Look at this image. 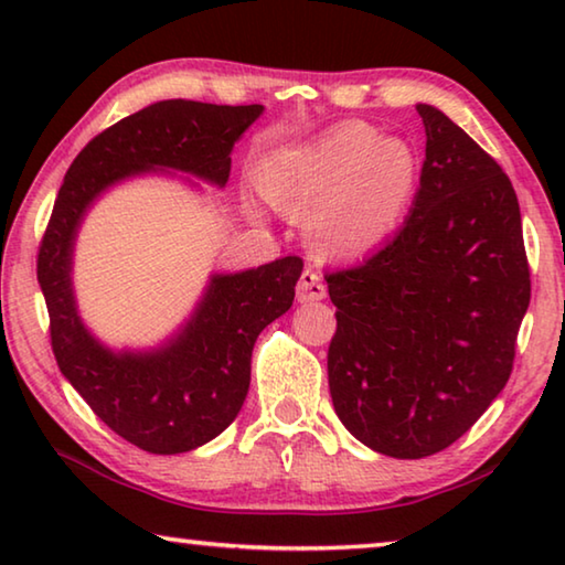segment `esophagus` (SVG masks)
Listing matches in <instances>:
<instances>
[{"label":"esophagus","mask_w":565,"mask_h":565,"mask_svg":"<svg viewBox=\"0 0 565 565\" xmlns=\"http://www.w3.org/2000/svg\"><path fill=\"white\" fill-rule=\"evenodd\" d=\"M323 296H327V284H323L321 274L313 269H303L299 286H296V299L301 303H309V301H321Z\"/></svg>","instance_id":"1"}]
</instances>
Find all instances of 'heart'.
Returning <instances> with one entry per match:
<instances>
[{
  "label": "heart",
  "instance_id": "b5f03b06",
  "mask_svg": "<svg viewBox=\"0 0 565 565\" xmlns=\"http://www.w3.org/2000/svg\"><path fill=\"white\" fill-rule=\"evenodd\" d=\"M418 184V157L404 139H381L363 121L274 149L259 164L271 204L306 214L321 254L363 256L384 246L404 222Z\"/></svg>",
  "mask_w": 565,
  "mask_h": 565
}]
</instances>
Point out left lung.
<instances>
[{
    "label": "left lung",
    "mask_w": 565,
    "mask_h": 565,
    "mask_svg": "<svg viewBox=\"0 0 565 565\" xmlns=\"http://www.w3.org/2000/svg\"><path fill=\"white\" fill-rule=\"evenodd\" d=\"M420 189L406 224L329 271L337 416L374 451L424 458L471 428L509 381L531 301L521 209L491 154L428 104Z\"/></svg>",
    "instance_id": "obj_1"
}]
</instances>
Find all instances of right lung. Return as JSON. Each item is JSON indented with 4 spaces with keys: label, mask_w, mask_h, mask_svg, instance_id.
<instances>
[{
    "label": "right lung",
    "mask_w": 565,
    "mask_h": 565,
    "mask_svg": "<svg viewBox=\"0 0 565 565\" xmlns=\"http://www.w3.org/2000/svg\"><path fill=\"white\" fill-rule=\"evenodd\" d=\"M262 104L218 107L167 99L97 134L66 171L36 254L52 351L66 381L124 441L149 454H184L232 424L252 379L259 333L289 311L303 262L284 256L259 269L214 276L186 329L154 353H111L76 317L72 246L92 199L114 181L151 167L224 186L234 141Z\"/></svg>",
    "instance_id": "1"
}]
</instances>
